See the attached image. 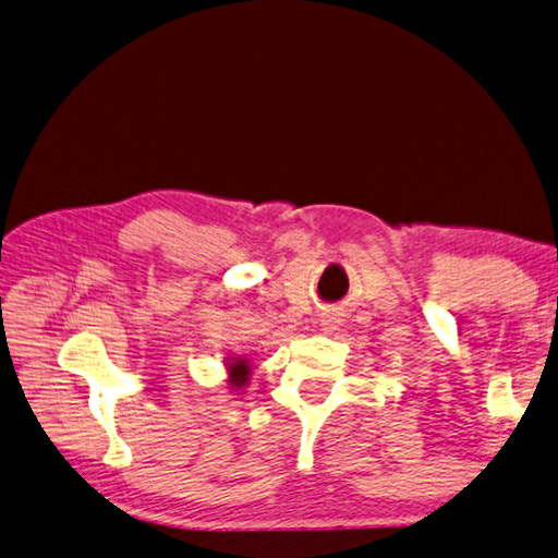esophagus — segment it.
Segmentation results:
<instances>
[{
	"label": "esophagus",
	"mask_w": 558,
	"mask_h": 558,
	"mask_svg": "<svg viewBox=\"0 0 558 558\" xmlns=\"http://www.w3.org/2000/svg\"><path fill=\"white\" fill-rule=\"evenodd\" d=\"M322 324H324V327H327V329H333V319H322Z\"/></svg>",
	"instance_id": "1"
}]
</instances>
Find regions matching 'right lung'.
<instances>
[{
  "label": "right lung",
  "mask_w": 558,
  "mask_h": 558,
  "mask_svg": "<svg viewBox=\"0 0 558 558\" xmlns=\"http://www.w3.org/2000/svg\"><path fill=\"white\" fill-rule=\"evenodd\" d=\"M251 376V366L246 359H231L229 363V385L231 388H244Z\"/></svg>",
  "instance_id": "add662e5"
}]
</instances>
